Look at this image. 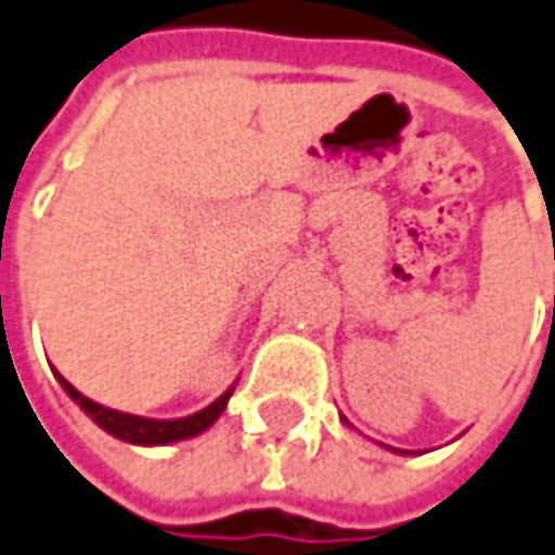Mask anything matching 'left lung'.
Segmentation results:
<instances>
[{"label": "left lung", "instance_id": "8db88e82", "mask_svg": "<svg viewBox=\"0 0 555 555\" xmlns=\"http://www.w3.org/2000/svg\"><path fill=\"white\" fill-rule=\"evenodd\" d=\"M388 450H395V447H388ZM395 452H404V450H395Z\"/></svg>", "mask_w": 555, "mask_h": 555}]
</instances>
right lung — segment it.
I'll list each match as a JSON object with an SVG mask.
<instances>
[{
    "instance_id": "obj_1",
    "label": "right lung",
    "mask_w": 555,
    "mask_h": 555,
    "mask_svg": "<svg viewBox=\"0 0 555 555\" xmlns=\"http://www.w3.org/2000/svg\"><path fill=\"white\" fill-rule=\"evenodd\" d=\"M56 379H60V386H63V391L69 395L72 401L81 406L103 431L118 437V440H127V443H135V447H167V443H176V440H188V437L203 435L224 413L230 395H233V386H230L221 398H215L212 404L197 410L194 416H184V420H145V416L120 413V410H112V406L90 401V398H85L78 388L72 386L69 379H63L60 373H56Z\"/></svg>"
}]
</instances>
